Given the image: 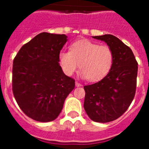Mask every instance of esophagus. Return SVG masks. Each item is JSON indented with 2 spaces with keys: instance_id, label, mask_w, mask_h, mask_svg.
<instances>
[{
  "instance_id": "obj_1",
  "label": "esophagus",
  "mask_w": 149,
  "mask_h": 149,
  "mask_svg": "<svg viewBox=\"0 0 149 149\" xmlns=\"http://www.w3.org/2000/svg\"><path fill=\"white\" fill-rule=\"evenodd\" d=\"M75 85H76V86H81V85H82V84H81V83H79L78 81H76V82H75Z\"/></svg>"
}]
</instances>
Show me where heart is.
<instances>
[{
    "mask_svg": "<svg viewBox=\"0 0 149 149\" xmlns=\"http://www.w3.org/2000/svg\"><path fill=\"white\" fill-rule=\"evenodd\" d=\"M59 60L65 74L72 75L79 66L81 75L87 81L95 82L103 78L110 72L113 63L114 54L109 45L81 39L72 44L68 51H60Z\"/></svg>",
    "mask_w": 149,
    "mask_h": 149,
    "instance_id": "obj_1",
    "label": "heart"
}]
</instances>
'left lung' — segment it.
<instances>
[{"label": "left lung", "mask_w": 149, "mask_h": 149, "mask_svg": "<svg viewBox=\"0 0 149 149\" xmlns=\"http://www.w3.org/2000/svg\"><path fill=\"white\" fill-rule=\"evenodd\" d=\"M113 49L114 60L109 73L98 82L84 86V110L96 122H109L128 109L136 88L138 63L132 50L115 36H93Z\"/></svg>", "instance_id": "obj_1"}]
</instances>
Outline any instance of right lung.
Instances as JSON below:
<instances>
[{
    "instance_id": "add662e5",
    "label": "right lung",
    "mask_w": 149,
    "mask_h": 149,
    "mask_svg": "<svg viewBox=\"0 0 149 149\" xmlns=\"http://www.w3.org/2000/svg\"><path fill=\"white\" fill-rule=\"evenodd\" d=\"M67 42L64 34L43 32L24 45L13 60V93L26 116L38 122L57 118L74 79L63 73L59 54Z\"/></svg>"
}]
</instances>
